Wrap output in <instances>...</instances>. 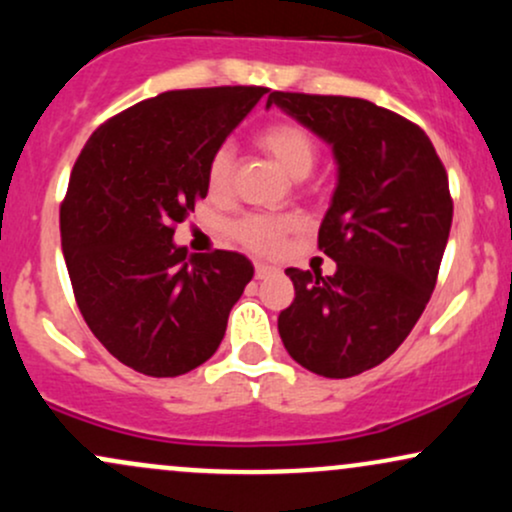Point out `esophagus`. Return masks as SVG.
I'll return each instance as SVG.
<instances>
[{"label": "esophagus", "mask_w": 512, "mask_h": 512, "mask_svg": "<svg viewBox=\"0 0 512 512\" xmlns=\"http://www.w3.org/2000/svg\"><path fill=\"white\" fill-rule=\"evenodd\" d=\"M276 269L272 267V264H264V262H257L255 264V279H267L269 274H274Z\"/></svg>", "instance_id": "34e87169"}]
</instances>
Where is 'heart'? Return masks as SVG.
<instances>
[{
  "label": "heart",
  "mask_w": 512,
  "mask_h": 512,
  "mask_svg": "<svg viewBox=\"0 0 512 512\" xmlns=\"http://www.w3.org/2000/svg\"><path fill=\"white\" fill-rule=\"evenodd\" d=\"M257 146L272 156L291 178L303 180L317 163V142L308 127L298 122H274L257 134ZM233 178V151L231 146H219L209 158L207 187L211 195H223ZM296 228L293 216H264L252 214L233 226V233L243 245L257 252H274L289 231Z\"/></svg>",
  "instance_id": "obj_1"
}]
</instances>
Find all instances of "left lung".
Returning <instances> with one entry per match:
<instances>
[{
	"label": "left lung",
	"mask_w": 512,
	"mask_h": 512,
	"mask_svg": "<svg viewBox=\"0 0 512 512\" xmlns=\"http://www.w3.org/2000/svg\"><path fill=\"white\" fill-rule=\"evenodd\" d=\"M272 105L337 163L317 236L337 272L286 269L296 298L279 315L281 342L303 368L351 378L395 354L424 313L450 236L448 175L424 129L363 98L272 91Z\"/></svg>",
	"instance_id": "left-lung-1"
}]
</instances>
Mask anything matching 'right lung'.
Segmentation results:
<instances>
[{
    "mask_svg": "<svg viewBox=\"0 0 512 512\" xmlns=\"http://www.w3.org/2000/svg\"><path fill=\"white\" fill-rule=\"evenodd\" d=\"M264 93H161L98 127L76 158L60 211L64 262L86 325L137 373L175 378L209 361L255 274L240 252L187 255L173 236L207 197L211 154Z\"/></svg>",
    "mask_w": 512,
    "mask_h": 512,
    "instance_id": "1",
    "label": "right lung"
}]
</instances>
